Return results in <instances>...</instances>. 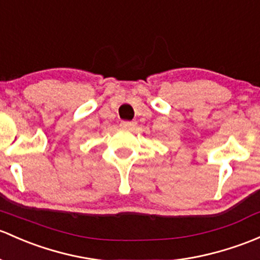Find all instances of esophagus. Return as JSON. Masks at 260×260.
<instances>
[{"label": "esophagus", "mask_w": 260, "mask_h": 260, "mask_svg": "<svg viewBox=\"0 0 260 260\" xmlns=\"http://www.w3.org/2000/svg\"><path fill=\"white\" fill-rule=\"evenodd\" d=\"M135 125V123L131 121H122L121 122V127L122 128H132Z\"/></svg>", "instance_id": "34e87169"}]
</instances>
